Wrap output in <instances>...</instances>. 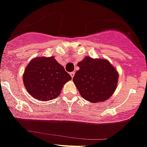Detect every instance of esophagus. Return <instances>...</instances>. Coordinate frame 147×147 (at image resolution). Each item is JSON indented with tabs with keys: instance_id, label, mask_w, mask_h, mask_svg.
Returning <instances> with one entry per match:
<instances>
[{
	"instance_id": "esophagus-1",
	"label": "esophagus",
	"mask_w": 147,
	"mask_h": 147,
	"mask_svg": "<svg viewBox=\"0 0 147 147\" xmlns=\"http://www.w3.org/2000/svg\"><path fill=\"white\" fill-rule=\"evenodd\" d=\"M70 75H71V77H72V78H73V77H74V75H75V72H70Z\"/></svg>"
}]
</instances>
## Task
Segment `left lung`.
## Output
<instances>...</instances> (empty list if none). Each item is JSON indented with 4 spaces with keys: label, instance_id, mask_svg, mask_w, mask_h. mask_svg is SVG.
Instances as JSON below:
<instances>
[{
    "label": "left lung",
    "instance_id": "obj_1",
    "mask_svg": "<svg viewBox=\"0 0 147 147\" xmlns=\"http://www.w3.org/2000/svg\"><path fill=\"white\" fill-rule=\"evenodd\" d=\"M78 66L80 69L73 82L82 98L98 102L111 96L116 88L119 74L108 61L86 57Z\"/></svg>",
    "mask_w": 147,
    "mask_h": 147
}]
</instances>
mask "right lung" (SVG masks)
I'll use <instances>...</instances> for the list:
<instances>
[{"instance_id": "1", "label": "right lung", "mask_w": 147, "mask_h": 147, "mask_svg": "<svg viewBox=\"0 0 147 147\" xmlns=\"http://www.w3.org/2000/svg\"><path fill=\"white\" fill-rule=\"evenodd\" d=\"M71 79L63 66L53 57L34 58L27 65L23 75L28 93L44 101L57 98L63 85Z\"/></svg>"}]
</instances>
